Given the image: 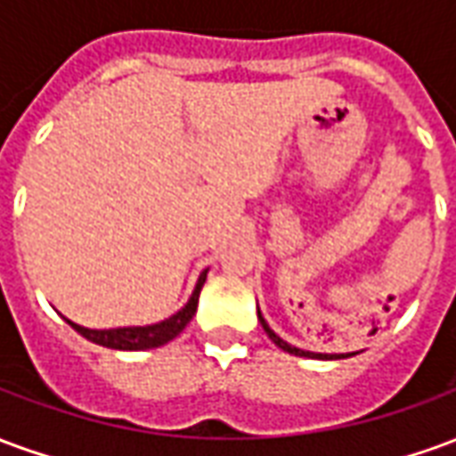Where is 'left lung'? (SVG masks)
Instances as JSON below:
<instances>
[{
    "label": "left lung",
    "instance_id": "8db88e82",
    "mask_svg": "<svg viewBox=\"0 0 456 456\" xmlns=\"http://www.w3.org/2000/svg\"><path fill=\"white\" fill-rule=\"evenodd\" d=\"M258 315V322H261V327H264V332L268 335V339L276 344L278 349H283V352L288 354H296V356H310V359H344V356H352V354H317V352H305V349H297V346H293V344H288L286 339H281V337L268 327V322L264 320V315H261V310H256Z\"/></svg>",
    "mask_w": 456,
    "mask_h": 456
}]
</instances>
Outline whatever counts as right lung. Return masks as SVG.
<instances>
[{"label": "right lung", "mask_w": 456, "mask_h": 456, "mask_svg": "<svg viewBox=\"0 0 456 456\" xmlns=\"http://www.w3.org/2000/svg\"><path fill=\"white\" fill-rule=\"evenodd\" d=\"M208 281V268L200 273L198 283H195V290L192 296L188 297V303L180 307L175 315L160 320L156 325H143V327H114V330H90V327H83L63 317L68 325L73 327L77 335H83L85 339L100 344V346H107V349H119V352H143V349H156V346H163L168 344L170 339L175 337L188 327V322L192 320V315L198 313V300L200 290Z\"/></svg>", "instance_id": "obj_1"}]
</instances>
